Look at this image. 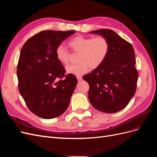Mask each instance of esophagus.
<instances>
[{"mask_svg": "<svg viewBox=\"0 0 157 157\" xmlns=\"http://www.w3.org/2000/svg\"><path fill=\"white\" fill-rule=\"evenodd\" d=\"M77 78L78 81H80V80H82V78L81 76H77Z\"/></svg>", "mask_w": 157, "mask_h": 157, "instance_id": "obj_1", "label": "esophagus"}]
</instances>
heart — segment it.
Segmentation results:
<instances>
[{"label":"heart","mask_w":157,"mask_h":157,"mask_svg":"<svg viewBox=\"0 0 157 157\" xmlns=\"http://www.w3.org/2000/svg\"><path fill=\"white\" fill-rule=\"evenodd\" d=\"M69 46L73 52L79 53V63L67 66L66 71L68 74L77 76L86 73L89 68L95 69L100 67L105 61L110 49L109 40L103 36L94 38L76 36L69 42ZM55 53L60 63L65 65L69 63L71 54L65 47L58 46Z\"/></svg>","instance_id":"b5f03b06"}]
</instances>
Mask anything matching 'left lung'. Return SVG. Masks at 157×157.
<instances>
[{
	"instance_id": "obj_1",
	"label": "left lung",
	"mask_w": 157,
	"mask_h": 157,
	"mask_svg": "<svg viewBox=\"0 0 157 157\" xmlns=\"http://www.w3.org/2000/svg\"><path fill=\"white\" fill-rule=\"evenodd\" d=\"M90 33L107 38L110 49L100 67L83 77L89 84L90 102L99 111L118 112L128 105L136 90L138 73L134 48L111 29Z\"/></svg>"
}]
</instances>
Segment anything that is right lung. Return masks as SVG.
<instances>
[{
	"mask_svg": "<svg viewBox=\"0 0 157 157\" xmlns=\"http://www.w3.org/2000/svg\"><path fill=\"white\" fill-rule=\"evenodd\" d=\"M75 31H42L23 44L19 58L18 89L29 110L36 116L51 119L68 108L77 79L65 75L57 60L56 49Z\"/></svg>",
	"mask_w": 157,
	"mask_h": 157,
	"instance_id": "1",
	"label": "right lung"
}]
</instances>
